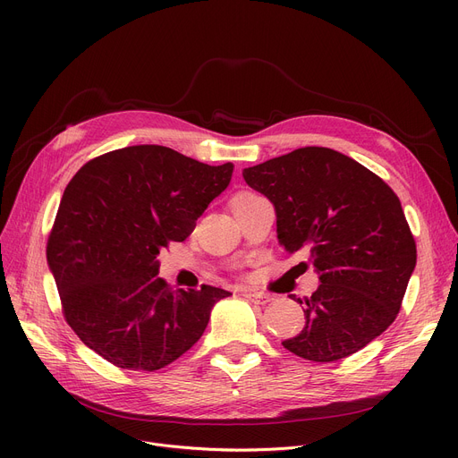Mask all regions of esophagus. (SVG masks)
I'll return each instance as SVG.
<instances>
[{"instance_id": "1", "label": "esophagus", "mask_w": 458, "mask_h": 458, "mask_svg": "<svg viewBox=\"0 0 458 458\" xmlns=\"http://www.w3.org/2000/svg\"><path fill=\"white\" fill-rule=\"evenodd\" d=\"M243 297H245L247 301L254 302V304H267V302L271 301V297H269V295H266V293H258V292H245V293H243Z\"/></svg>"}]
</instances>
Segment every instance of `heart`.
Instances as JSON below:
<instances>
[{"label":"heart","instance_id":"obj_1","mask_svg":"<svg viewBox=\"0 0 458 458\" xmlns=\"http://www.w3.org/2000/svg\"><path fill=\"white\" fill-rule=\"evenodd\" d=\"M256 197L258 195H254V192H237V195L232 199V209L245 204V202H249V200H252V199H256Z\"/></svg>","mask_w":458,"mask_h":458}]
</instances>
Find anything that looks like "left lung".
<instances>
[{
  "instance_id": "1",
  "label": "left lung",
  "mask_w": 458,
  "mask_h": 458,
  "mask_svg": "<svg viewBox=\"0 0 458 458\" xmlns=\"http://www.w3.org/2000/svg\"><path fill=\"white\" fill-rule=\"evenodd\" d=\"M243 178L275 206L278 243L306 252L321 282L304 302L290 295L306 325L282 345L311 362L364 349L394 323L416 267L395 192L364 165L321 147L249 166Z\"/></svg>"
}]
</instances>
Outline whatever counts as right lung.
Listing matches in <instances>:
<instances>
[{
  "label": "right lung",
  "instance_id": "obj_1",
  "mask_svg": "<svg viewBox=\"0 0 458 458\" xmlns=\"http://www.w3.org/2000/svg\"><path fill=\"white\" fill-rule=\"evenodd\" d=\"M232 173V163L139 144L89 161L70 180L46 256L64 318L89 349L116 368L156 371L200 340L213 306L232 293L174 290L157 278V254L183 242Z\"/></svg>",
  "mask_w": 458,
  "mask_h": 458
}]
</instances>
